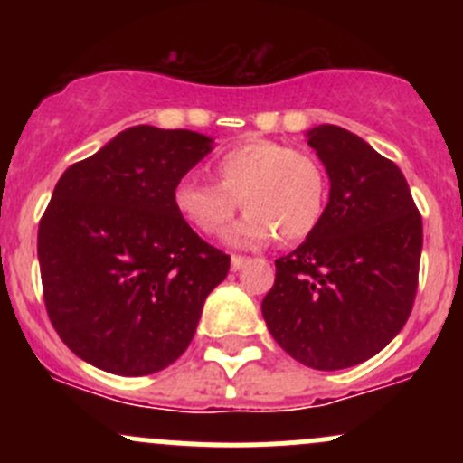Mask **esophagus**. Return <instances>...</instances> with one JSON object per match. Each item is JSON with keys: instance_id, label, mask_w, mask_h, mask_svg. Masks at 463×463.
Returning a JSON list of instances; mask_svg holds the SVG:
<instances>
[{"instance_id": "34e87169", "label": "esophagus", "mask_w": 463, "mask_h": 463, "mask_svg": "<svg viewBox=\"0 0 463 463\" xmlns=\"http://www.w3.org/2000/svg\"><path fill=\"white\" fill-rule=\"evenodd\" d=\"M246 264H249V258H241V255H232L231 258V270H235V273L244 269Z\"/></svg>"}]
</instances>
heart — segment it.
I'll list each match as a JSON object with an SVG mask.
<instances>
[{
  "instance_id": "heart-1",
  "label": "heart",
  "mask_w": 463,
  "mask_h": 463,
  "mask_svg": "<svg viewBox=\"0 0 463 463\" xmlns=\"http://www.w3.org/2000/svg\"><path fill=\"white\" fill-rule=\"evenodd\" d=\"M217 184L184 176L175 185V208L203 235L228 231L232 246H261L278 237L296 244L318 228L326 203V175L307 152L275 141H250L228 149L213 165Z\"/></svg>"
}]
</instances>
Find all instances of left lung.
Instances as JSON below:
<instances>
[{
    "label": "left lung",
    "mask_w": 463,
    "mask_h": 463,
    "mask_svg": "<svg viewBox=\"0 0 463 463\" xmlns=\"http://www.w3.org/2000/svg\"><path fill=\"white\" fill-rule=\"evenodd\" d=\"M329 176L314 232L275 260L261 316L275 343L314 370H345L381 352L408 320L423 223L403 172L338 125L307 132Z\"/></svg>",
    "instance_id": "8db88e82"
}]
</instances>
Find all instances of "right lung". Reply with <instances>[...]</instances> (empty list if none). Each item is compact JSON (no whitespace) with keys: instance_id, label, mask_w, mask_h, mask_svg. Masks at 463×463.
Masks as SVG:
<instances>
[{"instance_id":"1","label":"right lung","mask_w":463,"mask_h":463,"mask_svg":"<svg viewBox=\"0 0 463 463\" xmlns=\"http://www.w3.org/2000/svg\"><path fill=\"white\" fill-rule=\"evenodd\" d=\"M190 129L137 125L73 163L37 231L49 318L98 370L145 376L188 349L231 258L175 208V185L213 152Z\"/></svg>"}]
</instances>
